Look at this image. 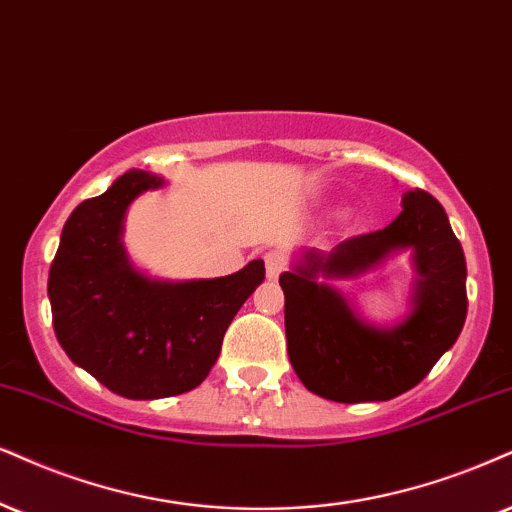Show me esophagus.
Masks as SVG:
<instances>
[{"label":"esophagus","mask_w":512,"mask_h":512,"mask_svg":"<svg viewBox=\"0 0 512 512\" xmlns=\"http://www.w3.org/2000/svg\"><path fill=\"white\" fill-rule=\"evenodd\" d=\"M263 261H266V273H268L270 280H275V277L280 275L282 270L287 268V258H285V254H282V251H277V249L266 251V256H263Z\"/></svg>","instance_id":"34e87169"}]
</instances>
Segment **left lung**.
<instances>
[{
	"label": "left lung",
	"mask_w": 512,
	"mask_h": 512,
	"mask_svg": "<svg viewBox=\"0 0 512 512\" xmlns=\"http://www.w3.org/2000/svg\"><path fill=\"white\" fill-rule=\"evenodd\" d=\"M384 230L339 242L330 254L306 251L280 275L292 368L304 387L339 403L389 401L413 389L456 344L468 315L463 246L444 206L410 189ZM414 251L411 311L391 328L364 321L343 295L317 277L369 272L399 250Z\"/></svg>",
	"instance_id": "8db88e82"
}]
</instances>
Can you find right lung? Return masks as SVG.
Segmentation results:
<instances>
[{
  "label": "right lung",
  "mask_w": 512,
  "mask_h": 512,
  "mask_svg": "<svg viewBox=\"0 0 512 512\" xmlns=\"http://www.w3.org/2000/svg\"><path fill=\"white\" fill-rule=\"evenodd\" d=\"M163 185L128 170L102 197L82 201L49 268L52 323L75 365L125 399H166L199 387L225 330L266 277L261 258L213 280H151L130 263L123 218L132 199Z\"/></svg>",
  "instance_id": "obj_1"
}]
</instances>
